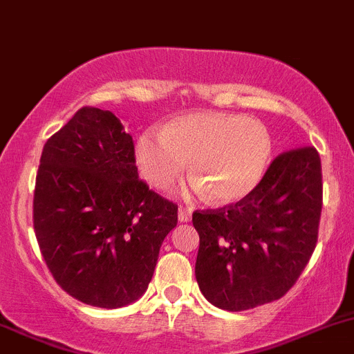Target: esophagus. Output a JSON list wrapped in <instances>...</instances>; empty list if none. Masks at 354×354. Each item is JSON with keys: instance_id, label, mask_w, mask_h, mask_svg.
Masks as SVG:
<instances>
[{"instance_id": "34e87169", "label": "esophagus", "mask_w": 354, "mask_h": 354, "mask_svg": "<svg viewBox=\"0 0 354 354\" xmlns=\"http://www.w3.org/2000/svg\"><path fill=\"white\" fill-rule=\"evenodd\" d=\"M192 218V209L191 207H185L180 206L178 207V221L180 223H189Z\"/></svg>"}]
</instances>
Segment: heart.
I'll use <instances>...</instances> for the list:
<instances>
[{
	"label": "heart",
	"mask_w": 354,
	"mask_h": 354,
	"mask_svg": "<svg viewBox=\"0 0 354 354\" xmlns=\"http://www.w3.org/2000/svg\"><path fill=\"white\" fill-rule=\"evenodd\" d=\"M273 142L261 121L238 113H194L170 121L165 130L140 133L135 157L142 176L167 187L187 170L199 178L212 201L233 204L248 197L263 180Z\"/></svg>",
	"instance_id": "heart-1"
}]
</instances>
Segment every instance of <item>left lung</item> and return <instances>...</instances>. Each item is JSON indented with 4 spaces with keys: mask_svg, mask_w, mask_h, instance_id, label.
I'll list each match as a JSON object with an SVG mask.
<instances>
[{
    "mask_svg": "<svg viewBox=\"0 0 354 354\" xmlns=\"http://www.w3.org/2000/svg\"><path fill=\"white\" fill-rule=\"evenodd\" d=\"M321 209V158L304 147L279 155L234 206L194 212L196 279L204 297L231 313L283 297L309 263Z\"/></svg>",
    "mask_w": 354,
    "mask_h": 354,
    "instance_id": "obj_1",
    "label": "left lung"
}]
</instances>
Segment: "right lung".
Here are the masks:
<instances>
[{
	"label": "right lung",
	"mask_w": 354,
	"mask_h": 354,
	"mask_svg": "<svg viewBox=\"0 0 354 354\" xmlns=\"http://www.w3.org/2000/svg\"><path fill=\"white\" fill-rule=\"evenodd\" d=\"M177 206L138 178L130 133L82 108L47 140L33 227L55 282L87 306L118 309L145 294Z\"/></svg>",
	"instance_id": "right-lung-1"
}]
</instances>
